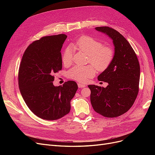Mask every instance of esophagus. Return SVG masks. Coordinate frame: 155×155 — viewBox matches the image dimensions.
<instances>
[{
  "mask_svg": "<svg viewBox=\"0 0 155 155\" xmlns=\"http://www.w3.org/2000/svg\"><path fill=\"white\" fill-rule=\"evenodd\" d=\"M78 85L79 88H84L85 87V85H84V84L82 83H78Z\"/></svg>",
  "mask_w": 155,
  "mask_h": 155,
  "instance_id": "obj_1",
  "label": "esophagus"
}]
</instances>
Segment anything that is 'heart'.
<instances>
[{"instance_id": "1", "label": "heart", "mask_w": 155, "mask_h": 155, "mask_svg": "<svg viewBox=\"0 0 155 155\" xmlns=\"http://www.w3.org/2000/svg\"><path fill=\"white\" fill-rule=\"evenodd\" d=\"M74 49L79 50L88 55L89 61L94 66L77 65L68 72V77L79 82L85 83L92 78L96 73V69L102 71L111 63L114 58V51L109 46H103L101 42L92 37L82 35L71 45ZM72 53L70 48L64 50L62 55V61L64 65L72 63Z\"/></svg>"}]
</instances>
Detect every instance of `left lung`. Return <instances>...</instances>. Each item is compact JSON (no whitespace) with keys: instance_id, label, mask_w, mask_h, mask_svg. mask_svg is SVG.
<instances>
[{"instance_id":"obj_1","label":"left lung","mask_w":155,"mask_h":155,"mask_svg":"<svg viewBox=\"0 0 155 155\" xmlns=\"http://www.w3.org/2000/svg\"><path fill=\"white\" fill-rule=\"evenodd\" d=\"M112 40L114 46L111 63L97 77L108 83L107 87L88 85L91 89V102L97 113L114 118L127 112L134 104L139 90L140 68L132 46L120 33L108 26L96 27Z\"/></svg>"}]
</instances>
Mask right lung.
I'll return each instance as SVG.
<instances>
[{"label":"right lung","mask_w":155,"mask_h":155,"mask_svg":"<svg viewBox=\"0 0 155 155\" xmlns=\"http://www.w3.org/2000/svg\"><path fill=\"white\" fill-rule=\"evenodd\" d=\"M67 35L42 37L28 46L18 70V87L26 105L39 118L55 120L68 114L78 90L74 81L54 85V74L62 69L61 50Z\"/></svg>","instance_id":"right-lung-1"}]
</instances>
